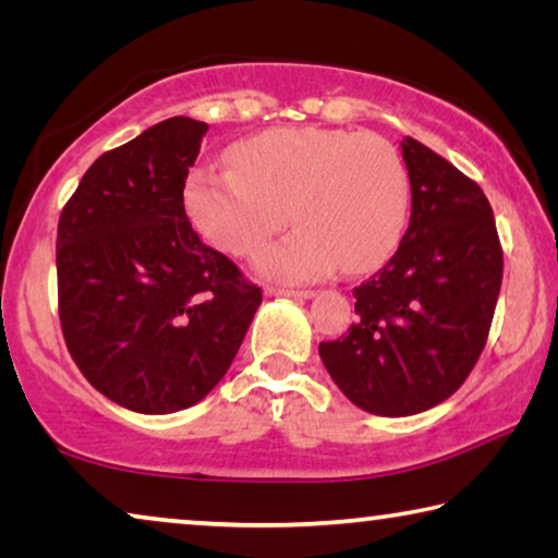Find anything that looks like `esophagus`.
I'll return each instance as SVG.
<instances>
[{
	"mask_svg": "<svg viewBox=\"0 0 558 558\" xmlns=\"http://www.w3.org/2000/svg\"><path fill=\"white\" fill-rule=\"evenodd\" d=\"M266 295H282V298H298V300H307L313 298V290H292V288H278V286H266Z\"/></svg>",
	"mask_w": 558,
	"mask_h": 558,
	"instance_id": "1",
	"label": "esophagus"
}]
</instances>
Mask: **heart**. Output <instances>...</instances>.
<instances>
[{
	"instance_id": "obj_1",
	"label": "heart",
	"mask_w": 558,
	"mask_h": 558,
	"mask_svg": "<svg viewBox=\"0 0 558 558\" xmlns=\"http://www.w3.org/2000/svg\"><path fill=\"white\" fill-rule=\"evenodd\" d=\"M231 169L199 167L184 204L206 241L253 256L290 219L300 229L260 253L280 280H315L342 266L366 272L391 256L409 221L411 184L389 140L374 132L278 128L231 149Z\"/></svg>"
}]
</instances>
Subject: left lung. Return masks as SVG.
Masks as SVG:
<instances>
[{
  "label": "left lung",
  "mask_w": 558,
  "mask_h": 558,
  "mask_svg": "<svg viewBox=\"0 0 558 558\" xmlns=\"http://www.w3.org/2000/svg\"><path fill=\"white\" fill-rule=\"evenodd\" d=\"M411 223L399 251L354 288L359 323L319 342L329 376L374 415H413L456 393L483 354L499 288L502 243L477 182L405 137Z\"/></svg>",
  "instance_id": "8db88e82"
}]
</instances>
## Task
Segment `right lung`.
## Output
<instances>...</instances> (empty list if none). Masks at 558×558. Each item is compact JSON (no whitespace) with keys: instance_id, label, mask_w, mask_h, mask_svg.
<instances>
[{"instance_id":"1","label":"right lung","mask_w":558,"mask_h":558,"mask_svg":"<svg viewBox=\"0 0 558 558\" xmlns=\"http://www.w3.org/2000/svg\"><path fill=\"white\" fill-rule=\"evenodd\" d=\"M206 130L177 116L100 155L59 219L65 347L90 386L130 411L174 413L202 401L263 300L184 211Z\"/></svg>"}]
</instances>
